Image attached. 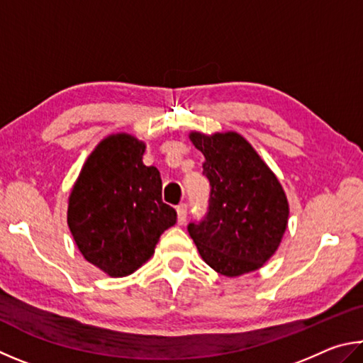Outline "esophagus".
<instances>
[{"label":"esophagus","mask_w":363,"mask_h":363,"mask_svg":"<svg viewBox=\"0 0 363 363\" xmlns=\"http://www.w3.org/2000/svg\"><path fill=\"white\" fill-rule=\"evenodd\" d=\"M186 215H188V206H186V204H180V206L177 207V220H178V225H185Z\"/></svg>","instance_id":"34e87169"}]
</instances>
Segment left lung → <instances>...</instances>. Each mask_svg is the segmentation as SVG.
I'll return each mask as SVG.
<instances>
[{"label": "left lung", "mask_w": 363, "mask_h": 363, "mask_svg": "<svg viewBox=\"0 0 363 363\" xmlns=\"http://www.w3.org/2000/svg\"><path fill=\"white\" fill-rule=\"evenodd\" d=\"M204 155L211 182L206 217L188 225L204 262L220 274L242 276L274 255L289 223V201L277 177L236 132L189 133Z\"/></svg>", "instance_id": "left-lung-1"}]
</instances>
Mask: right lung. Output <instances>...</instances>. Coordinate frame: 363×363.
I'll use <instances>...</instances> for the list:
<instances>
[{"label": "right lung", "instance_id": "right-lung-1", "mask_svg": "<svg viewBox=\"0 0 363 363\" xmlns=\"http://www.w3.org/2000/svg\"><path fill=\"white\" fill-rule=\"evenodd\" d=\"M145 143L129 133L101 140L68 199V226L89 263L124 277L148 262L161 234L177 223L162 202L156 167H146Z\"/></svg>", "mask_w": 363, "mask_h": 363}]
</instances>
